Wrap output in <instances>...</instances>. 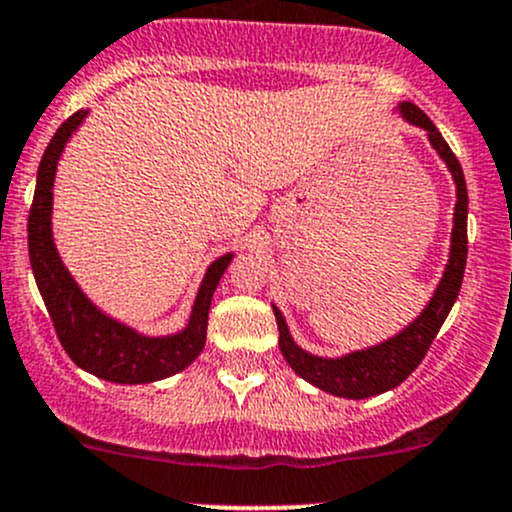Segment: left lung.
Listing matches in <instances>:
<instances>
[{
  "label": "left lung",
  "mask_w": 512,
  "mask_h": 512,
  "mask_svg": "<svg viewBox=\"0 0 512 512\" xmlns=\"http://www.w3.org/2000/svg\"><path fill=\"white\" fill-rule=\"evenodd\" d=\"M401 113L406 121L416 123L431 138L433 148L438 156L446 160L451 168L453 180L458 188V203H456V218H453V245H451V260H448L443 280L438 285L436 294L423 309L421 317L396 334L389 342L371 347L366 352H354L342 359H322V356H312L297 347L287 332V324L282 314L275 309L277 327H280V352L287 359V364L302 376L304 381L314 384L317 389L327 391V394L344 396V399H369V396L384 394V391L399 386L411 371L426 356L428 347L436 339L438 329L446 322L448 312H451L453 302H456L458 292H461L463 272H466V257H468V190L466 178H463V168L458 163L456 153L451 151L438 128L433 126L431 118L414 106V103H401Z\"/></svg>",
  "instance_id": "obj_1"
}]
</instances>
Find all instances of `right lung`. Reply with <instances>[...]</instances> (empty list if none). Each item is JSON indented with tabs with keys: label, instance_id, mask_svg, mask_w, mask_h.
<instances>
[{
	"label": "right lung",
	"instance_id": "add662e5",
	"mask_svg": "<svg viewBox=\"0 0 512 512\" xmlns=\"http://www.w3.org/2000/svg\"><path fill=\"white\" fill-rule=\"evenodd\" d=\"M84 116V111H76L74 116L66 118L41 156L27 225L29 260H32L36 287H39L51 322H54L56 337H59L64 352L71 356V361L81 369L91 371L98 379L116 381V384H148V381L178 374L203 352L210 299H213L215 287L230 265L232 255L220 257L210 265L208 275L200 285L198 299H195L188 327L175 337H141L133 329L98 312L71 280L66 267L61 265L54 240H51L49 220L56 163L64 151V143L84 121Z\"/></svg>",
	"mask_w": 512,
	"mask_h": 512
}]
</instances>
